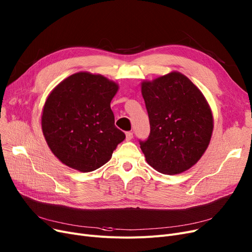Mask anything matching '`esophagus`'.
Listing matches in <instances>:
<instances>
[{
  "label": "esophagus",
  "instance_id": "34e87169",
  "mask_svg": "<svg viewBox=\"0 0 252 252\" xmlns=\"http://www.w3.org/2000/svg\"><path fill=\"white\" fill-rule=\"evenodd\" d=\"M133 138V133L132 132H131V131H127V132H126V140H131V139H132Z\"/></svg>",
  "mask_w": 252,
  "mask_h": 252
}]
</instances>
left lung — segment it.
Masks as SVG:
<instances>
[{"label": "left lung", "mask_w": 252, "mask_h": 252, "mask_svg": "<svg viewBox=\"0 0 252 252\" xmlns=\"http://www.w3.org/2000/svg\"><path fill=\"white\" fill-rule=\"evenodd\" d=\"M150 135L139 140L147 162L164 174L182 173L206 151L213 130L209 104L202 92L177 71L141 83Z\"/></svg>", "instance_id": "left-lung-1"}]
</instances>
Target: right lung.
<instances>
[{"label":"right lung","instance_id":"right-lung-1","mask_svg":"<svg viewBox=\"0 0 252 252\" xmlns=\"http://www.w3.org/2000/svg\"><path fill=\"white\" fill-rule=\"evenodd\" d=\"M115 82L100 75L77 73L63 80L48 96L42 130L52 153L63 164L82 172L104 165L125 139L115 126L111 101Z\"/></svg>","mask_w":252,"mask_h":252}]
</instances>
